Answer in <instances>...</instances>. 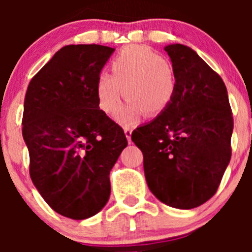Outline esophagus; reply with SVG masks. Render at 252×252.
<instances>
[{
	"label": "esophagus",
	"instance_id": "obj_1",
	"mask_svg": "<svg viewBox=\"0 0 252 252\" xmlns=\"http://www.w3.org/2000/svg\"><path fill=\"white\" fill-rule=\"evenodd\" d=\"M131 133H133V129L129 128V126H126V128H124V134H126L129 142H131Z\"/></svg>",
	"mask_w": 252,
	"mask_h": 252
}]
</instances>
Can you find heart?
I'll return each mask as SVG.
<instances>
[{
	"label": "heart",
	"mask_w": 252,
	"mask_h": 252,
	"mask_svg": "<svg viewBox=\"0 0 252 252\" xmlns=\"http://www.w3.org/2000/svg\"><path fill=\"white\" fill-rule=\"evenodd\" d=\"M177 89V72L168 58L147 46L130 45L112 60L111 75L98 77L95 95L100 110L112 117L123 94L128 102L119 119L130 124L142 113L150 118L163 113L173 102Z\"/></svg>",
	"instance_id": "b5f03b06"
}]
</instances>
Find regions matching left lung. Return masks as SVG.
<instances>
[{
    "label": "left lung",
    "instance_id": "8db88e82",
    "mask_svg": "<svg viewBox=\"0 0 252 252\" xmlns=\"http://www.w3.org/2000/svg\"><path fill=\"white\" fill-rule=\"evenodd\" d=\"M177 72L173 102L131 134L144 155L149 189L163 204L190 210L217 191L232 156L233 116L222 78L190 47L166 46Z\"/></svg>",
    "mask_w": 252,
    "mask_h": 252
}]
</instances>
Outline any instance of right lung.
Listing matches in <instances>:
<instances>
[{
	"mask_svg": "<svg viewBox=\"0 0 252 252\" xmlns=\"http://www.w3.org/2000/svg\"><path fill=\"white\" fill-rule=\"evenodd\" d=\"M113 51L95 44L62 47L25 94L22 131L30 178L47 205L72 220L91 217L107 204L110 172L128 145L95 95Z\"/></svg>",
	"mask_w": 252,
	"mask_h": 252,
	"instance_id": "right-lung-1",
	"label": "right lung"
}]
</instances>
